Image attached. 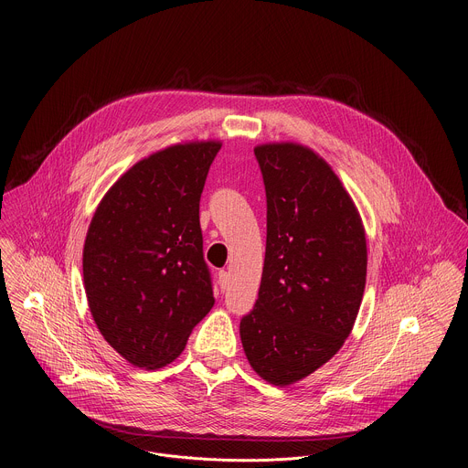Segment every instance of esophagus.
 Segmentation results:
<instances>
[{
    "label": "esophagus",
    "instance_id": "34e87169",
    "mask_svg": "<svg viewBox=\"0 0 468 468\" xmlns=\"http://www.w3.org/2000/svg\"><path fill=\"white\" fill-rule=\"evenodd\" d=\"M228 283H229V274L226 271H220L218 272V287H220V291H226Z\"/></svg>",
    "mask_w": 468,
    "mask_h": 468
}]
</instances>
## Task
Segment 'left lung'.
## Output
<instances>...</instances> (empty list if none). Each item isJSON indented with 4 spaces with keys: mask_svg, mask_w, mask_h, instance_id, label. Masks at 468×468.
Listing matches in <instances>:
<instances>
[{
    "mask_svg": "<svg viewBox=\"0 0 468 468\" xmlns=\"http://www.w3.org/2000/svg\"><path fill=\"white\" fill-rule=\"evenodd\" d=\"M253 152L266 190V251L240 341L251 368L285 387L348 339L367 283V239L354 199L318 154L296 143Z\"/></svg>",
    "mask_w": 468,
    "mask_h": 468,
    "instance_id": "8db88e82",
    "label": "left lung"
}]
</instances>
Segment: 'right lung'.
<instances>
[{
    "label": "right lung",
    "instance_id": "obj_1",
    "mask_svg": "<svg viewBox=\"0 0 468 468\" xmlns=\"http://www.w3.org/2000/svg\"><path fill=\"white\" fill-rule=\"evenodd\" d=\"M222 143L194 141L133 165L101 197L83 248V283L103 339L131 365L172 363L215 305L199 197Z\"/></svg>",
    "mask_w": 468,
    "mask_h": 468
}]
</instances>
